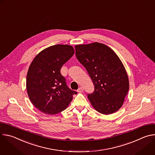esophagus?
I'll return each mask as SVG.
<instances>
[{
  "label": "esophagus",
  "instance_id": "obj_1",
  "mask_svg": "<svg viewBox=\"0 0 155 155\" xmlns=\"http://www.w3.org/2000/svg\"><path fill=\"white\" fill-rule=\"evenodd\" d=\"M77 91H78V93H82V92L83 91V88L82 87H79V88H78V90H77Z\"/></svg>",
  "mask_w": 155,
  "mask_h": 155
}]
</instances>
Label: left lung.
<instances>
[{"label": "left lung", "instance_id": "left-lung-1", "mask_svg": "<svg viewBox=\"0 0 155 155\" xmlns=\"http://www.w3.org/2000/svg\"><path fill=\"white\" fill-rule=\"evenodd\" d=\"M78 61L84 66L94 86L87 98L97 111L104 115L116 112L129 91V79L117 54L104 44L94 42L75 46Z\"/></svg>", "mask_w": 155, "mask_h": 155}]
</instances>
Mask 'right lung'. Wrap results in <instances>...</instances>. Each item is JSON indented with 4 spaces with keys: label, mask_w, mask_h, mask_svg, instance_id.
I'll return each mask as SVG.
<instances>
[{
    "label": "right lung",
    "mask_w": 155,
    "mask_h": 155,
    "mask_svg": "<svg viewBox=\"0 0 155 155\" xmlns=\"http://www.w3.org/2000/svg\"><path fill=\"white\" fill-rule=\"evenodd\" d=\"M74 53L72 46L56 45L42 50L31 62L26 78L27 92L41 112L54 115L62 112L77 93L67 86L60 72Z\"/></svg>",
    "instance_id": "obj_1"
}]
</instances>
